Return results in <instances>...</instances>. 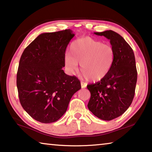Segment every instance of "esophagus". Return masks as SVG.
Returning <instances> with one entry per match:
<instances>
[{
  "instance_id": "obj_1",
  "label": "esophagus",
  "mask_w": 152,
  "mask_h": 152,
  "mask_svg": "<svg viewBox=\"0 0 152 152\" xmlns=\"http://www.w3.org/2000/svg\"><path fill=\"white\" fill-rule=\"evenodd\" d=\"M86 83H83V82H81V87L84 88H86Z\"/></svg>"
}]
</instances>
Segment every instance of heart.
<instances>
[{"label": "heart", "mask_w": 152, "mask_h": 152, "mask_svg": "<svg viewBox=\"0 0 152 152\" xmlns=\"http://www.w3.org/2000/svg\"><path fill=\"white\" fill-rule=\"evenodd\" d=\"M115 59V51L110 44L91 37L80 38L72 43L65 57L69 72L74 74L80 64L82 73L91 81H99L107 75Z\"/></svg>", "instance_id": "b5f03b06"}]
</instances>
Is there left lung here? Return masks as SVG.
Here are the masks:
<instances>
[{"label":"left lung","mask_w":152,"mask_h":152,"mask_svg":"<svg viewBox=\"0 0 152 152\" xmlns=\"http://www.w3.org/2000/svg\"><path fill=\"white\" fill-rule=\"evenodd\" d=\"M110 40L115 51L113 66L104 78L87 85L88 108L99 118L112 120L123 114L132 103L137 80L134 55L122 37L112 30L95 32Z\"/></svg>","instance_id":"1"}]
</instances>
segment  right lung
<instances>
[{
	"mask_svg": "<svg viewBox=\"0 0 152 152\" xmlns=\"http://www.w3.org/2000/svg\"><path fill=\"white\" fill-rule=\"evenodd\" d=\"M74 37L69 29L42 33L21 56L17 73L20 102L32 118L42 123L58 120L81 88L80 80L62 69L66 47Z\"/></svg>",
	"mask_w": 152,
	"mask_h": 152,
	"instance_id": "obj_1",
	"label": "right lung"
}]
</instances>
